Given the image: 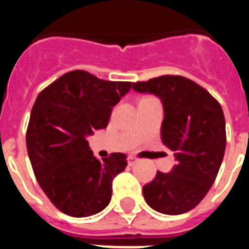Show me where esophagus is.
<instances>
[{
    "label": "esophagus",
    "mask_w": 249,
    "mask_h": 249,
    "mask_svg": "<svg viewBox=\"0 0 249 249\" xmlns=\"http://www.w3.org/2000/svg\"><path fill=\"white\" fill-rule=\"evenodd\" d=\"M128 163H129V165H134V164L138 163V159H137V158H134V156L130 155L128 158Z\"/></svg>",
    "instance_id": "34e87169"
}]
</instances>
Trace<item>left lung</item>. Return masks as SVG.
<instances>
[{"mask_svg": "<svg viewBox=\"0 0 249 249\" xmlns=\"http://www.w3.org/2000/svg\"><path fill=\"white\" fill-rule=\"evenodd\" d=\"M138 93L154 94L163 103L161 141L174 151L177 164L158 172L143 186V197L164 214L195 208L216 179L226 147L225 116L211 94L182 76L165 75L133 84Z\"/></svg>", "mask_w": 249, "mask_h": 249, "instance_id": "1", "label": "left lung"}]
</instances>
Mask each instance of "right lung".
I'll use <instances>...</instances> for the list:
<instances>
[{
	"mask_svg": "<svg viewBox=\"0 0 249 249\" xmlns=\"http://www.w3.org/2000/svg\"><path fill=\"white\" fill-rule=\"evenodd\" d=\"M132 85L77 70L38 94L27 129V150L38 185L60 212L88 217L108 205L112 179L128 165L126 155L115 152L97 159L86 137L108 125L112 108Z\"/></svg>",
	"mask_w": 249,
	"mask_h": 249,
	"instance_id": "add662e5",
	"label": "right lung"
}]
</instances>
